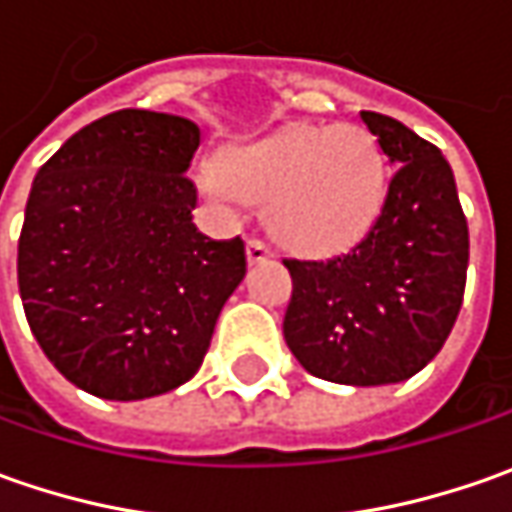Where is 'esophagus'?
I'll list each match as a JSON object with an SVG mask.
<instances>
[{"mask_svg":"<svg viewBox=\"0 0 512 512\" xmlns=\"http://www.w3.org/2000/svg\"><path fill=\"white\" fill-rule=\"evenodd\" d=\"M270 256H273V250H270L262 239H256V236H253V239H247V262H250V265L267 262Z\"/></svg>","mask_w":512,"mask_h":512,"instance_id":"1","label":"esophagus"}]
</instances>
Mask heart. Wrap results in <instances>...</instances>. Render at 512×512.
<instances>
[{"mask_svg": "<svg viewBox=\"0 0 512 512\" xmlns=\"http://www.w3.org/2000/svg\"><path fill=\"white\" fill-rule=\"evenodd\" d=\"M227 193L265 205L273 236L327 256L359 242L382 205V156L353 125L293 128L230 150L216 168Z\"/></svg>", "mask_w": 512, "mask_h": 512, "instance_id": "heart-1", "label": "heart"}]
</instances>
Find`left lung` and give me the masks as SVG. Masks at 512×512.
I'll use <instances>...</instances> for the list:
<instances>
[{
	"label": "left lung",
	"mask_w": 512,
	"mask_h": 512,
	"mask_svg": "<svg viewBox=\"0 0 512 512\" xmlns=\"http://www.w3.org/2000/svg\"><path fill=\"white\" fill-rule=\"evenodd\" d=\"M393 165L382 213L327 262L285 259V342L310 376L376 387L416 376L447 342L467 282V219L442 150L362 110Z\"/></svg>",
	"instance_id": "1"
}]
</instances>
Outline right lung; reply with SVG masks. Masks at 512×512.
<instances>
[{"label": "right lung", "instance_id": "1", "mask_svg": "<svg viewBox=\"0 0 512 512\" xmlns=\"http://www.w3.org/2000/svg\"><path fill=\"white\" fill-rule=\"evenodd\" d=\"M199 125L116 110L39 168L19 236V293L53 367L99 399L162 396L196 376L245 242L193 225Z\"/></svg>", "mask_w": 512, "mask_h": 512}]
</instances>
